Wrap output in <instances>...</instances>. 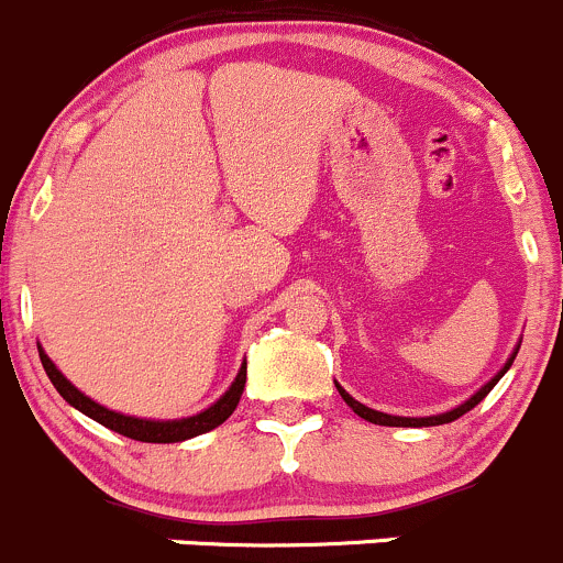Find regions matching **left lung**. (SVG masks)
I'll use <instances>...</instances> for the list:
<instances>
[{
	"label": "left lung",
	"mask_w": 563,
	"mask_h": 563,
	"mask_svg": "<svg viewBox=\"0 0 563 563\" xmlns=\"http://www.w3.org/2000/svg\"><path fill=\"white\" fill-rule=\"evenodd\" d=\"M520 349V345H518ZM518 349L512 351V356H509L507 360V365L501 367V371L496 373V376L490 378V382L485 384V387H482L479 391H474V395L468 397V400L465 402H460L457 408H452V411H446V413H435V417H391V413H384V411H376V408H367V406H362L360 400H354V397L349 395V391H345L343 387H340V384H334V387H338V391H340V397H343L345 402H349L351 408H354V413H360L362 419H367V422H373V424H387V428H433V424H446V422H455V419H460L463 417V413H468L471 408L476 406V402H482L487 397V391H490L493 387H496L498 382H501V376L504 373L509 371V367H512V362H515V356H518Z\"/></svg>",
	"instance_id": "8db88e82"
}]
</instances>
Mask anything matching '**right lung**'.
Listing matches in <instances>:
<instances>
[{
	"mask_svg": "<svg viewBox=\"0 0 563 563\" xmlns=\"http://www.w3.org/2000/svg\"><path fill=\"white\" fill-rule=\"evenodd\" d=\"M40 362H43L51 384H54L56 391H59V395L65 397L73 408H78V411L87 413L89 419L100 422L103 428L113 430V433L128 435V439H133V441H146V444H176V441H187V439H192V435H201V433H209V430H214L218 424H223L231 413H234L236 406H240L242 389H245V382H247V362H242L234 384L225 389V395L220 397L218 402H212L209 408H203V411L196 413V417L166 419V422H163V419L124 417V413H117V411H111V408L95 402L92 397H87L84 391H78L65 376H62L59 371H56V365L48 360V354H45L43 349H40Z\"/></svg>",
	"mask_w": 563,
	"mask_h": 563,
	"instance_id": "obj_1",
	"label": "right lung"
}]
</instances>
